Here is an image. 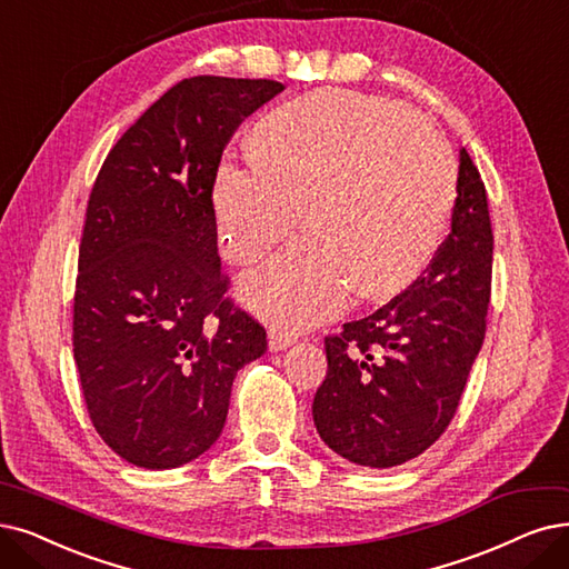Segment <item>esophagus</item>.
Instances as JSON below:
<instances>
[{
	"mask_svg": "<svg viewBox=\"0 0 569 569\" xmlns=\"http://www.w3.org/2000/svg\"><path fill=\"white\" fill-rule=\"evenodd\" d=\"M291 343H293V338H291L287 331H282V329H278V327H272V329L268 331V348H270V352L287 350Z\"/></svg>",
	"mask_w": 569,
	"mask_h": 569,
	"instance_id": "obj_1",
	"label": "esophagus"
}]
</instances>
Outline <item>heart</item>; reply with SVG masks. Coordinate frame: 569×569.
Wrapping results in <instances>:
<instances>
[{
  "label": "heart",
  "instance_id": "obj_1",
  "mask_svg": "<svg viewBox=\"0 0 569 569\" xmlns=\"http://www.w3.org/2000/svg\"><path fill=\"white\" fill-rule=\"evenodd\" d=\"M252 163L226 158L212 206L223 259L259 261L299 212L306 240L242 282L266 320L303 329L336 315L350 289L382 301L435 259L458 166L441 130L401 104L312 96L280 104L249 134Z\"/></svg>",
  "mask_w": 569,
  "mask_h": 569
}]
</instances>
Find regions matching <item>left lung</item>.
<instances>
[{"label": "left lung", "mask_w": 569, "mask_h": 569, "mask_svg": "<svg viewBox=\"0 0 569 569\" xmlns=\"http://www.w3.org/2000/svg\"><path fill=\"white\" fill-rule=\"evenodd\" d=\"M490 280L488 196L462 149L450 233L425 276L325 338L329 371L312 420L333 452L388 469L418 458L443 435L483 346Z\"/></svg>", "instance_id": "8db88e82"}]
</instances>
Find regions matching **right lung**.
<instances>
[{
  "label": "right lung",
  "mask_w": 569,
  "mask_h": 569,
  "mask_svg": "<svg viewBox=\"0 0 569 569\" xmlns=\"http://www.w3.org/2000/svg\"><path fill=\"white\" fill-rule=\"evenodd\" d=\"M270 79L172 86L104 158L88 198L74 291V361L102 441L172 469L221 435L236 373L266 329L226 299L212 187L238 126L282 93Z\"/></svg>",
  "instance_id": "add662e5"
}]
</instances>
